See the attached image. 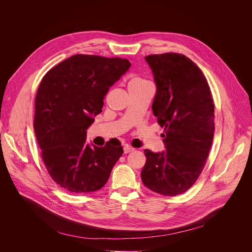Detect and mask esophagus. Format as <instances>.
Masks as SVG:
<instances>
[{
  "label": "esophagus",
  "mask_w": 252,
  "mask_h": 252,
  "mask_svg": "<svg viewBox=\"0 0 252 252\" xmlns=\"http://www.w3.org/2000/svg\"><path fill=\"white\" fill-rule=\"evenodd\" d=\"M123 150H124V153H129V152L134 151L135 149H134L133 147L129 146V145H125V146H124V148H123Z\"/></svg>",
  "instance_id": "obj_1"
}]
</instances>
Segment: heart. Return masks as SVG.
<instances>
[{
	"instance_id": "obj_1",
	"label": "heart",
	"mask_w": 252,
	"mask_h": 252,
	"mask_svg": "<svg viewBox=\"0 0 252 252\" xmlns=\"http://www.w3.org/2000/svg\"><path fill=\"white\" fill-rule=\"evenodd\" d=\"M145 82H147V81L144 79V78H142V77H133L128 82V89L136 88V87L140 86L141 84H144Z\"/></svg>"
}]
</instances>
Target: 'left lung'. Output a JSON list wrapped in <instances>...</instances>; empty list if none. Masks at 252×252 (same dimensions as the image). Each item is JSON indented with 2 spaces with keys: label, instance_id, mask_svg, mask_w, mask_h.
I'll use <instances>...</instances> for the list:
<instances>
[{
  "label": "left lung",
  "instance_id": "left-lung-1",
  "mask_svg": "<svg viewBox=\"0 0 252 252\" xmlns=\"http://www.w3.org/2000/svg\"><path fill=\"white\" fill-rule=\"evenodd\" d=\"M156 83L153 114L164 128L166 151L144 150V185L161 195L176 196L201 175L215 134V105L208 80L188 57L168 52L145 57Z\"/></svg>",
  "mask_w": 252,
  "mask_h": 252
}]
</instances>
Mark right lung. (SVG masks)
Wrapping results in <instances>:
<instances>
[{"label":"right lung","mask_w":252,"mask_h":252,"mask_svg":"<svg viewBox=\"0 0 252 252\" xmlns=\"http://www.w3.org/2000/svg\"><path fill=\"white\" fill-rule=\"evenodd\" d=\"M130 66L119 57L76 54L42 77L34 130L49 176L65 190L83 194L101 189L121 157L120 144H86V130L101 113L109 87Z\"/></svg>","instance_id":"obj_1"}]
</instances>
